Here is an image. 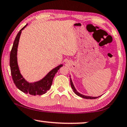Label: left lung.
<instances>
[{"instance_id":"obj_1","label":"left lung","mask_w":127,"mask_h":127,"mask_svg":"<svg viewBox=\"0 0 127 127\" xmlns=\"http://www.w3.org/2000/svg\"><path fill=\"white\" fill-rule=\"evenodd\" d=\"M70 84H71V87H72V90L73 91H74V92L75 93L76 95L79 96V97H81L82 98H86V99H95V98H97L99 97L100 96H99V97H90V96H86V95H83V94H80L79 93H78L77 91H76V90L75 89V88L74 86V85H73V83L72 82V80H71V79L70 78Z\"/></svg>"}]
</instances>
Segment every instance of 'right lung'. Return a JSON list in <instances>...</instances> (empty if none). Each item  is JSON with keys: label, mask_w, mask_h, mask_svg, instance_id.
Returning <instances> with one entry per match:
<instances>
[{"label": "right lung", "mask_w": 127, "mask_h": 127, "mask_svg": "<svg viewBox=\"0 0 127 127\" xmlns=\"http://www.w3.org/2000/svg\"><path fill=\"white\" fill-rule=\"evenodd\" d=\"M28 25L26 24L24 28L19 30L14 41L10 56V66L12 80L16 86L22 92L30 95H42L51 88L53 78L60 68L63 65L60 64L51 70L43 79L34 83H29L23 78L19 71L17 63V48L18 46L19 37L22 30Z\"/></svg>", "instance_id": "add662e5"}]
</instances>
